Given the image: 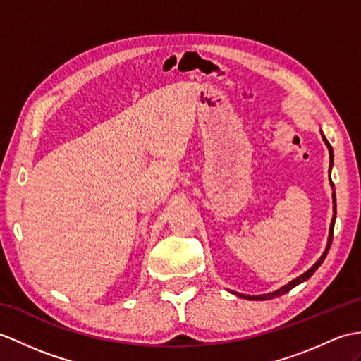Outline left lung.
Wrapping results in <instances>:
<instances>
[{"label":"left lung","instance_id":"8db88e82","mask_svg":"<svg viewBox=\"0 0 361 361\" xmlns=\"http://www.w3.org/2000/svg\"><path fill=\"white\" fill-rule=\"evenodd\" d=\"M324 142L326 145H328V147H329V158H331V166H332V163H334V152H332V147H331V145L328 142V140L324 138ZM331 184H332V188H334V183L331 181ZM334 212H335V192H334ZM334 224H335V214H334V219H332V223H331V233H329V241H328V247H326V250H324V254L322 255V258L318 259V262L311 267V269H309L307 272H305L303 275H300L298 279H295V280H292L289 284H286V286L284 288H281V289H279V290H275V292H272V294H267V295H241V294H238L240 297H243V298H247V300H271V298H275V297H280V295H283V294H286V292H289L292 288H295L297 284H300V283H303L305 280H307L309 276H311L318 267H320V264L323 263V259L326 258V255H328V252H329V247H331V245H332V237H334Z\"/></svg>","mask_w":361,"mask_h":361}]
</instances>
